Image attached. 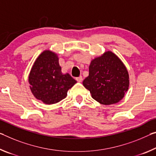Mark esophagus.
Listing matches in <instances>:
<instances>
[{"instance_id":"obj_1","label":"esophagus","mask_w":156,"mask_h":156,"mask_svg":"<svg viewBox=\"0 0 156 156\" xmlns=\"http://www.w3.org/2000/svg\"><path fill=\"white\" fill-rule=\"evenodd\" d=\"M76 80H77L78 82L80 83V82H82V80H83V77L82 76H79V77H77L76 78Z\"/></svg>"}]
</instances>
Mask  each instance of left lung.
<instances>
[{"instance_id":"left-lung-1","label":"left lung","mask_w":156,"mask_h":156,"mask_svg":"<svg viewBox=\"0 0 156 156\" xmlns=\"http://www.w3.org/2000/svg\"><path fill=\"white\" fill-rule=\"evenodd\" d=\"M129 83V75L124 64L110 51L91 61L89 76L83 82L91 97L105 105L119 102L128 91Z\"/></svg>"}]
</instances>
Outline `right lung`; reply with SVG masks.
<instances>
[{"label":"right lung","instance_id":"obj_1","mask_svg":"<svg viewBox=\"0 0 156 156\" xmlns=\"http://www.w3.org/2000/svg\"><path fill=\"white\" fill-rule=\"evenodd\" d=\"M61 70L57 53L46 50L37 57L28 76L30 89L37 99L51 105L66 97L68 90L77 82Z\"/></svg>","mask_w":156,"mask_h":156}]
</instances>
